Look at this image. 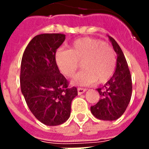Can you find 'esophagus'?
Listing matches in <instances>:
<instances>
[{
    "label": "esophagus",
    "mask_w": 149,
    "mask_h": 149,
    "mask_svg": "<svg viewBox=\"0 0 149 149\" xmlns=\"http://www.w3.org/2000/svg\"><path fill=\"white\" fill-rule=\"evenodd\" d=\"M86 91V89L85 88H77V92H78V94H79V95H81L82 93H84Z\"/></svg>",
    "instance_id": "1"
}]
</instances>
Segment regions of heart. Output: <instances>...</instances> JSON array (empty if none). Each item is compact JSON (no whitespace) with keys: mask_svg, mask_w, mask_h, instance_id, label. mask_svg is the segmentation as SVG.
Returning a JSON list of instances; mask_svg holds the SVG:
<instances>
[{"mask_svg":"<svg viewBox=\"0 0 149 149\" xmlns=\"http://www.w3.org/2000/svg\"><path fill=\"white\" fill-rule=\"evenodd\" d=\"M115 52L111 45L93 38H82L74 41L70 49H58L56 52L57 66L65 77L71 78L79 69L84 70L75 77L72 83L86 86L97 80L105 84L113 77L116 69Z\"/></svg>","mask_w":149,"mask_h":149,"instance_id":"heart-1","label":"heart"}]
</instances>
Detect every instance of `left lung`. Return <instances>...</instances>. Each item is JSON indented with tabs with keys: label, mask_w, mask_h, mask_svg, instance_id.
<instances>
[{
	"label": "left lung",
	"mask_w": 149,
	"mask_h": 149,
	"mask_svg": "<svg viewBox=\"0 0 149 149\" xmlns=\"http://www.w3.org/2000/svg\"><path fill=\"white\" fill-rule=\"evenodd\" d=\"M118 55L117 66L113 77L101 88L97 104L91 107V113L100 120H114L119 118L128 106L132 93V81L127 61L117 42L109 36Z\"/></svg>",
	"instance_id": "obj_1"
}]
</instances>
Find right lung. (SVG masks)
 Returning a JSON list of instances; mask_svg holds the SVG:
<instances>
[{
  "instance_id": "right-lung-1",
  "label": "right lung",
  "mask_w": 149,
  "mask_h": 149,
  "mask_svg": "<svg viewBox=\"0 0 149 149\" xmlns=\"http://www.w3.org/2000/svg\"><path fill=\"white\" fill-rule=\"evenodd\" d=\"M65 39L64 34H41L27 45L22 56L21 90L31 112L48 126L65 122L77 89L70 87L56 63V50Z\"/></svg>"
}]
</instances>
